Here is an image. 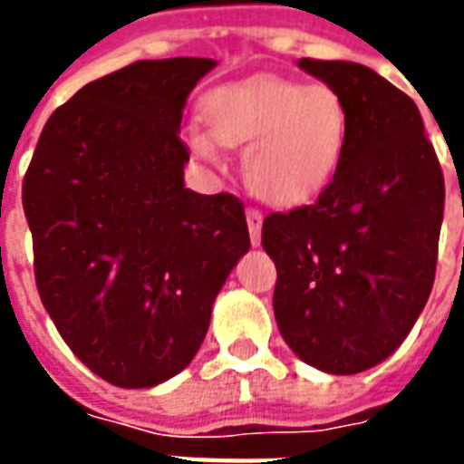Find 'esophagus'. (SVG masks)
Segmentation results:
<instances>
[{
  "label": "esophagus",
  "mask_w": 464,
  "mask_h": 464,
  "mask_svg": "<svg viewBox=\"0 0 464 464\" xmlns=\"http://www.w3.org/2000/svg\"><path fill=\"white\" fill-rule=\"evenodd\" d=\"M246 221H248V233H251L253 246H261V228H263V213L258 208H248L246 211Z\"/></svg>",
  "instance_id": "obj_1"
}]
</instances>
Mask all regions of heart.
Here are the masks:
<instances>
[{"mask_svg": "<svg viewBox=\"0 0 464 464\" xmlns=\"http://www.w3.org/2000/svg\"><path fill=\"white\" fill-rule=\"evenodd\" d=\"M208 129L191 126L188 146L201 161L223 166L224 146H248L246 183L258 198L298 206L333 181L348 143V109L325 84L251 79L206 99Z\"/></svg>", "mask_w": 464, "mask_h": 464, "instance_id": "obj_1", "label": "heart"}]
</instances>
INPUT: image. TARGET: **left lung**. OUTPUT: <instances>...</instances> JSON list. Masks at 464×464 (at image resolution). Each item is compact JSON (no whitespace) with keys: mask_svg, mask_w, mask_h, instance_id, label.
<instances>
[{"mask_svg":"<svg viewBox=\"0 0 464 464\" xmlns=\"http://www.w3.org/2000/svg\"><path fill=\"white\" fill-rule=\"evenodd\" d=\"M341 94L348 143L318 201L263 221L283 341L313 368L355 375L408 338L435 283L445 179L415 102L355 62L301 59Z\"/></svg>","mask_w":464,"mask_h":464,"instance_id":"1","label":"left lung"}]
</instances>
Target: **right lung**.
Wrapping results in <instances>:
<instances>
[{
  "instance_id": "right-lung-1",
  "label": "right lung",
  "mask_w": 464,
  "mask_h": 464,
  "mask_svg": "<svg viewBox=\"0 0 464 464\" xmlns=\"http://www.w3.org/2000/svg\"><path fill=\"white\" fill-rule=\"evenodd\" d=\"M213 59L136 62L49 116L22 183L39 298L86 368L153 388L201 348L251 248L243 203L183 186L186 99Z\"/></svg>"
}]
</instances>
